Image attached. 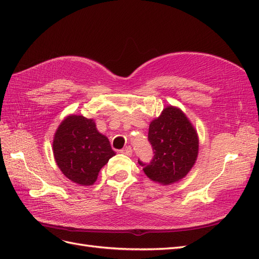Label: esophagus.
<instances>
[{
    "mask_svg": "<svg viewBox=\"0 0 259 259\" xmlns=\"http://www.w3.org/2000/svg\"><path fill=\"white\" fill-rule=\"evenodd\" d=\"M121 152H122L123 154H125V155H132V153H133V149H132V147H131V146H126V147L122 149Z\"/></svg>",
    "mask_w": 259,
    "mask_h": 259,
    "instance_id": "1",
    "label": "esophagus"
}]
</instances>
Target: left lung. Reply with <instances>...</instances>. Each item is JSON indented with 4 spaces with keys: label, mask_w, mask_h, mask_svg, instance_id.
<instances>
[{
    "label": "left lung",
    "mask_w": 259,
    "mask_h": 259,
    "mask_svg": "<svg viewBox=\"0 0 259 259\" xmlns=\"http://www.w3.org/2000/svg\"><path fill=\"white\" fill-rule=\"evenodd\" d=\"M148 140L153 158L147 164L138 160L152 182L171 185L183 179L194 165L199 152L197 131L180 109L168 106L149 125Z\"/></svg>",
    "instance_id": "1"
}]
</instances>
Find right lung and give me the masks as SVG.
<instances>
[{
	"mask_svg": "<svg viewBox=\"0 0 259 259\" xmlns=\"http://www.w3.org/2000/svg\"><path fill=\"white\" fill-rule=\"evenodd\" d=\"M53 153L62 174L81 186L95 183L101 167L115 155L94 120L75 114L60 123L54 136Z\"/></svg>",
	"mask_w": 259,
	"mask_h": 259,
	"instance_id": "obj_1",
	"label": "right lung"
}]
</instances>
